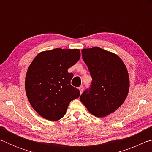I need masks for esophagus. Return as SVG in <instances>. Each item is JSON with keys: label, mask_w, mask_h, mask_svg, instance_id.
<instances>
[{"label": "esophagus", "mask_w": 152, "mask_h": 152, "mask_svg": "<svg viewBox=\"0 0 152 152\" xmlns=\"http://www.w3.org/2000/svg\"><path fill=\"white\" fill-rule=\"evenodd\" d=\"M83 90H84V87L83 86H80L79 87V91H80V93L82 94V92H83Z\"/></svg>", "instance_id": "1"}]
</instances>
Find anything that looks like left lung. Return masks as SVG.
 <instances>
[{
	"label": "left lung",
	"instance_id": "obj_1",
	"mask_svg": "<svg viewBox=\"0 0 152 152\" xmlns=\"http://www.w3.org/2000/svg\"><path fill=\"white\" fill-rule=\"evenodd\" d=\"M82 55L92 81L80 99L92 115L106 117L127 98L129 89L127 68L117 55L98 47L83 49Z\"/></svg>",
	"mask_w": 152,
	"mask_h": 152
}]
</instances>
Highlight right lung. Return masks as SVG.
Masks as SVG:
<instances>
[{
  "mask_svg": "<svg viewBox=\"0 0 152 152\" xmlns=\"http://www.w3.org/2000/svg\"><path fill=\"white\" fill-rule=\"evenodd\" d=\"M80 58L78 49L56 48L39 53L28 68L25 91L31 105L40 116L56 121L65 115L71 101L80 96L70 84L68 70Z\"/></svg>",
  "mask_w": 152,
  "mask_h": 152,
  "instance_id": "right-lung-1",
  "label": "right lung"
}]
</instances>
